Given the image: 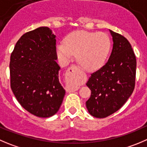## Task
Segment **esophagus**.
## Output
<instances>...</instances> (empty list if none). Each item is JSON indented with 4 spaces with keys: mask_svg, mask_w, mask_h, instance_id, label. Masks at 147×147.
Returning a JSON list of instances; mask_svg holds the SVG:
<instances>
[{
    "mask_svg": "<svg viewBox=\"0 0 147 147\" xmlns=\"http://www.w3.org/2000/svg\"><path fill=\"white\" fill-rule=\"evenodd\" d=\"M68 80L70 82L69 92H75L79 89V84L83 82V76L80 74L76 65H71L68 68Z\"/></svg>",
    "mask_w": 147,
    "mask_h": 147,
    "instance_id": "1",
    "label": "esophagus"
}]
</instances>
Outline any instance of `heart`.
<instances>
[{"label":"heart","instance_id":"obj_1","mask_svg":"<svg viewBox=\"0 0 147 147\" xmlns=\"http://www.w3.org/2000/svg\"><path fill=\"white\" fill-rule=\"evenodd\" d=\"M110 47V40L105 33L78 31L67 36L64 43L57 45L56 53L63 63H68L77 55L82 68L95 71L104 65Z\"/></svg>","mask_w":147,"mask_h":147}]
</instances>
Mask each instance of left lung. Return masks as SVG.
I'll list each match as a JSON object with an SVG mask.
<instances>
[{
  "label": "left lung",
  "instance_id": "1",
  "mask_svg": "<svg viewBox=\"0 0 147 147\" xmlns=\"http://www.w3.org/2000/svg\"><path fill=\"white\" fill-rule=\"evenodd\" d=\"M113 37L111 55L105 65L91 74L86 86L91 96L86 102L89 114L104 118L118 111L135 87L136 59L125 37L110 30Z\"/></svg>",
  "mask_w": 147,
  "mask_h": 147
}]
</instances>
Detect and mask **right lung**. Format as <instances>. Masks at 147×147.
Segmentation results:
<instances>
[{"mask_svg": "<svg viewBox=\"0 0 147 147\" xmlns=\"http://www.w3.org/2000/svg\"><path fill=\"white\" fill-rule=\"evenodd\" d=\"M55 36L46 26L25 33L10 59L11 88L19 104L40 118L53 116L59 110L65 89L58 79Z\"/></svg>", "mask_w": 147, "mask_h": 147, "instance_id": "1", "label": "right lung"}]
</instances>
